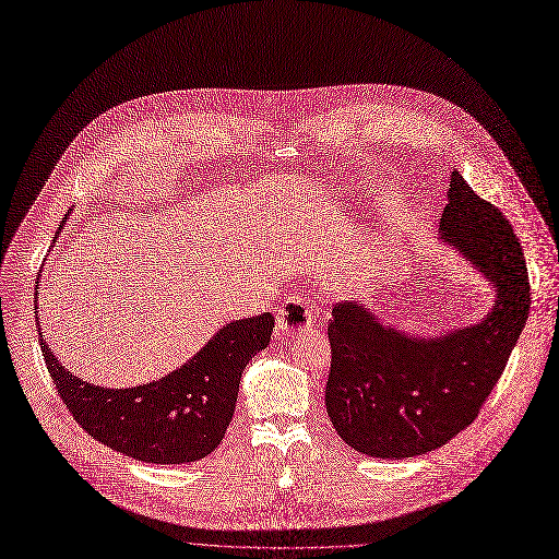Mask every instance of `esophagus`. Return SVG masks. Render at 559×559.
I'll return each instance as SVG.
<instances>
[{
    "mask_svg": "<svg viewBox=\"0 0 559 559\" xmlns=\"http://www.w3.org/2000/svg\"><path fill=\"white\" fill-rule=\"evenodd\" d=\"M312 314H314V306L308 299H304L301 295H285L276 318L278 333L293 335L297 331H304L306 326H310Z\"/></svg>",
    "mask_w": 559,
    "mask_h": 559,
    "instance_id": "obj_1",
    "label": "esophagus"
}]
</instances>
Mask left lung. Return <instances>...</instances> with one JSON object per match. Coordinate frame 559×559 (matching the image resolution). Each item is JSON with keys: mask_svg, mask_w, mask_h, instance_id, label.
<instances>
[{"mask_svg": "<svg viewBox=\"0 0 559 559\" xmlns=\"http://www.w3.org/2000/svg\"><path fill=\"white\" fill-rule=\"evenodd\" d=\"M441 239L496 285L498 299L479 324L418 337L377 322L362 304L333 306L324 400L335 431L360 454L406 459L452 441L477 418L525 326L521 241L454 168Z\"/></svg>", "mask_w": 559, "mask_h": 559, "instance_id": "left-lung-1", "label": "left lung"}]
</instances>
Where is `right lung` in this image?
Segmentation results:
<instances>
[{
    "label": "right lung",
    "instance_id": "1",
    "mask_svg": "<svg viewBox=\"0 0 559 559\" xmlns=\"http://www.w3.org/2000/svg\"><path fill=\"white\" fill-rule=\"evenodd\" d=\"M272 312L226 324L185 366L136 388H100L68 372L43 343L57 393L84 431L145 464H187L224 441L247 362L270 345Z\"/></svg>",
    "mask_w": 559,
    "mask_h": 559
}]
</instances>
